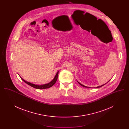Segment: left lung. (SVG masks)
<instances>
[{"instance_id": "8db88e82", "label": "left lung", "mask_w": 129, "mask_h": 129, "mask_svg": "<svg viewBox=\"0 0 129 129\" xmlns=\"http://www.w3.org/2000/svg\"><path fill=\"white\" fill-rule=\"evenodd\" d=\"M109 81H110V80H109ZM109 81H108V82H109ZM77 82H78V83H79V84H80V85H81V86H84V87H88V88H90V87H88V86H84V85H82V84H80V83H79V82H78V81H77ZM106 83H105V84H106ZM105 84H104V85H102V86H97V87H96V88H99V87H101V86H104V85H105Z\"/></svg>"}]
</instances>
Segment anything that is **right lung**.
<instances>
[{"label": "right lung", "mask_w": 129, "mask_h": 129, "mask_svg": "<svg viewBox=\"0 0 129 129\" xmlns=\"http://www.w3.org/2000/svg\"><path fill=\"white\" fill-rule=\"evenodd\" d=\"M58 72H59V71L57 72V73L56 74V75L54 77V78L53 79V80H52V81H51L50 83H48V84H44V85H35V84H32V83H31L30 82H27L26 81H25L24 79H23L20 75V77H21V79L23 80L24 82H25L26 84H27V85H29V86L35 88H36V89H45V88H49L51 86H53L56 82V81H57V77H58Z\"/></svg>", "instance_id": "right-lung-1"}]
</instances>
